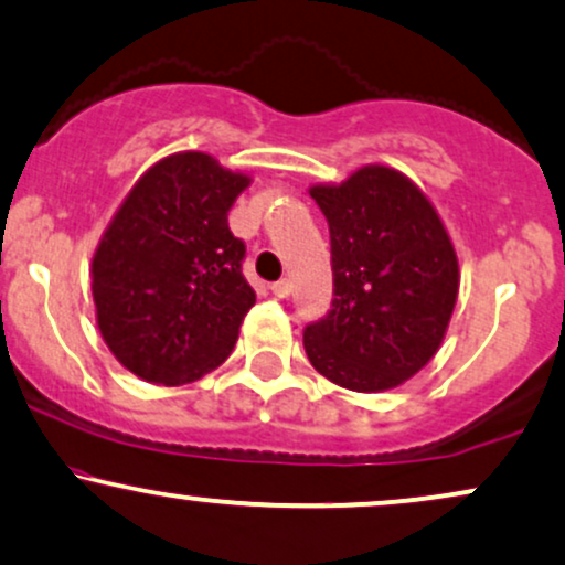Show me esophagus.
<instances>
[{
  "mask_svg": "<svg viewBox=\"0 0 565 565\" xmlns=\"http://www.w3.org/2000/svg\"><path fill=\"white\" fill-rule=\"evenodd\" d=\"M270 291H274L276 297H281V300H284V297L291 295V281H289V278H278V281L270 284Z\"/></svg>",
  "mask_w": 565,
  "mask_h": 565,
  "instance_id": "34e87169",
  "label": "esophagus"
}]
</instances>
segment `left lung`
Returning a JSON list of instances; mask_svg holds the SVG:
<instances>
[{"mask_svg": "<svg viewBox=\"0 0 565 565\" xmlns=\"http://www.w3.org/2000/svg\"><path fill=\"white\" fill-rule=\"evenodd\" d=\"M310 196L329 223L334 300L305 326V352L344 390H392L429 363L450 323V236L416 183L392 168H363Z\"/></svg>", "mask_w": 565, "mask_h": 565, "instance_id": "left-lung-1", "label": "left lung"}]
</instances>
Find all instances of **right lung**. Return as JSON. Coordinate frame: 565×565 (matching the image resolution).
Segmentation results:
<instances>
[{"label":"right lung","instance_id":"right-lung-1","mask_svg":"<svg viewBox=\"0 0 565 565\" xmlns=\"http://www.w3.org/2000/svg\"><path fill=\"white\" fill-rule=\"evenodd\" d=\"M205 152L149 168L102 236L92 263L97 323L113 355L152 384H186L234 350L255 305L247 247L228 210L247 186Z\"/></svg>","mask_w":565,"mask_h":565}]
</instances>
